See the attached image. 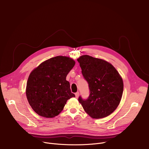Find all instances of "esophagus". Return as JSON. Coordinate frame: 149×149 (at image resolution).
I'll list each match as a JSON object with an SVG mask.
<instances>
[{
  "mask_svg": "<svg viewBox=\"0 0 149 149\" xmlns=\"http://www.w3.org/2000/svg\"><path fill=\"white\" fill-rule=\"evenodd\" d=\"M75 97H76L77 98H78V97H79V93H78V92H77V93L75 94Z\"/></svg>",
  "mask_w": 149,
  "mask_h": 149,
  "instance_id": "34e87169",
  "label": "esophagus"
}]
</instances>
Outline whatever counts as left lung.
Returning <instances> with one entry per match:
<instances>
[{"label":"left lung","mask_w":149,"mask_h":149,"mask_svg":"<svg viewBox=\"0 0 149 149\" xmlns=\"http://www.w3.org/2000/svg\"><path fill=\"white\" fill-rule=\"evenodd\" d=\"M77 61L90 93L86 100L79 96V102L93 118L109 116L121 101L124 87L122 78L111 63L103 59L86 55Z\"/></svg>","instance_id":"8db88e82"}]
</instances>
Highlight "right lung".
Here are the masks:
<instances>
[{
	"mask_svg": "<svg viewBox=\"0 0 149 149\" xmlns=\"http://www.w3.org/2000/svg\"><path fill=\"white\" fill-rule=\"evenodd\" d=\"M75 63L69 57L57 56L43 62L31 72L26 94L32 109L38 115L53 118L62 111L68 100L75 97L66 80Z\"/></svg>",
	"mask_w": 149,
	"mask_h": 149,
	"instance_id": "add662e5",
	"label": "right lung"
}]
</instances>
